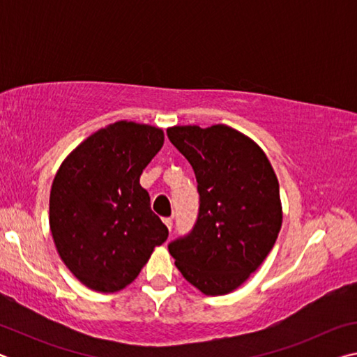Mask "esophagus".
Returning <instances> with one entry per match:
<instances>
[{"instance_id":"1","label":"esophagus","mask_w":357,"mask_h":357,"mask_svg":"<svg viewBox=\"0 0 357 357\" xmlns=\"http://www.w3.org/2000/svg\"><path fill=\"white\" fill-rule=\"evenodd\" d=\"M164 223L167 225V228L170 229V231H172V228H173V219H172V217H165V219H164Z\"/></svg>"}]
</instances>
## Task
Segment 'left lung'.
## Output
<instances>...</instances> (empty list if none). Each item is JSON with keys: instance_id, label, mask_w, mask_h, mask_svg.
<instances>
[{"instance_id": "obj_1", "label": "left lung", "mask_w": 357, "mask_h": 357, "mask_svg": "<svg viewBox=\"0 0 357 357\" xmlns=\"http://www.w3.org/2000/svg\"><path fill=\"white\" fill-rule=\"evenodd\" d=\"M167 135L192 165L198 190L197 220L168 250L184 279L204 294L233 291L275 244L279 181L263 151L228 126H176Z\"/></svg>"}]
</instances>
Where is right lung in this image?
Segmentation results:
<instances>
[{
  "label": "right lung",
  "mask_w": 357,
  "mask_h": 357,
  "mask_svg": "<svg viewBox=\"0 0 357 357\" xmlns=\"http://www.w3.org/2000/svg\"><path fill=\"white\" fill-rule=\"evenodd\" d=\"M164 144L153 126L110 124L86 138L59 168L50 192V229L78 280L102 293L135 280L168 228L151 209L140 174Z\"/></svg>",
  "instance_id": "1"
}]
</instances>
